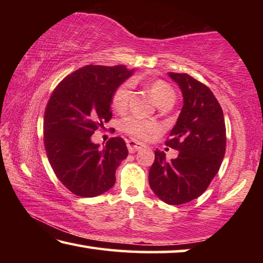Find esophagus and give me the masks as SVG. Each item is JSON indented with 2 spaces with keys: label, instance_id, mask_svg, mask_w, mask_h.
Wrapping results in <instances>:
<instances>
[{
  "label": "esophagus",
  "instance_id": "esophagus-1",
  "mask_svg": "<svg viewBox=\"0 0 263 263\" xmlns=\"http://www.w3.org/2000/svg\"><path fill=\"white\" fill-rule=\"evenodd\" d=\"M126 145H127L128 152L130 153H135V152H137V151H139L140 148L145 147V145H142L141 142L136 141V140H127Z\"/></svg>",
  "mask_w": 263,
  "mask_h": 263
}]
</instances>
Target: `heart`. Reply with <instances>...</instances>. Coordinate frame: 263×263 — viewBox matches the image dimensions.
Returning <instances> with one entry per match:
<instances>
[{"instance_id":"obj_1","label":"heart","mask_w":263,"mask_h":263,"mask_svg":"<svg viewBox=\"0 0 263 263\" xmlns=\"http://www.w3.org/2000/svg\"><path fill=\"white\" fill-rule=\"evenodd\" d=\"M132 82H123L121 86L116 88L112 97H111V106L118 112L125 111L128 106L132 95ZM147 89L154 101L161 108L171 106L175 101V91L163 80H152L147 83ZM122 131L137 139H147L151 133L157 130V124L147 121H141L135 117H126L121 122Z\"/></svg>"}]
</instances>
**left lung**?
I'll use <instances>...</instances> for the list:
<instances>
[{
    "mask_svg": "<svg viewBox=\"0 0 263 263\" xmlns=\"http://www.w3.org/2000/svg\"><path fill=\"white\" fill-rule=\"evenodd\" d=\"M183 95V108L166 145L176 159L155 151L148 181L153 193L171 205L188 203L208 189L226 151V127L219 102L205 84L185 73H169Z\"/></svg>",
    "mask_w": 263,
    "mask_h": 263,
    "instance_id": "left-lung-1",
    "label": "left lung"
}]
</instances>
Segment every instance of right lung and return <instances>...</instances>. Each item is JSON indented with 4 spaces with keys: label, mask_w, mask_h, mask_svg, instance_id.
Returning <instances> with one entry per match:
<instances>
[{
    "label": "right lung",
    "mask_w": 263,
    "mask_h": 263,
    "mask_svg": "<svg viewBox=\"0 0 263 263\" xmlns=\"http://www.w3.org/2000/svg\"><path fill=\"white\" fill-rule=\"evenodd\" d=\"M131 74L124 65L84 66L62 80L47 102L44 145L48 161L61 183L80 197L112 188L116 169L127 157L123 138H111L101 148L90 137L112 117L111 97Z\"/></svg>",
    "instance_id": "add662e5"
}]
</instances>
